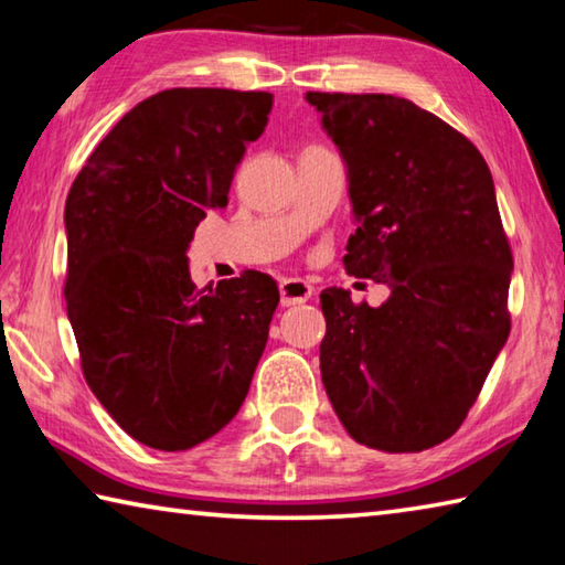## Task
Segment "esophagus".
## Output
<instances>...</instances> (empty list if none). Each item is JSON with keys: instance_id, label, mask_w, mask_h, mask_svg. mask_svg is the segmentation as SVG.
<instances>
[{"instance_id": "obj_1", "label": "esophagus", "mask_w": 565, "mask_h": 565, "mask_svg": "<svg viewBox=\"0 0 565 565\" xmlns=\"http://www.w3.org/2000/svg\"><path fill=\"white\" fill-rule=\"evenodd\" d=\"M279 294H281L284 306H299V303H306L311 299L313 286L301 281V279H284L279 284Z\"/></svg>"}]
</instances>
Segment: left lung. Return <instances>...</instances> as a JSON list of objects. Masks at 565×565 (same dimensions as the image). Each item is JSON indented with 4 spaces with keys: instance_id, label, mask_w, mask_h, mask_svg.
<instances>
[{
    "instance_id": "8db88e82",
    "label": "left lung",
    "mask_w": 565,
    "mask_h": 565,
    "mask_svg": "<svg viewBox=\"0 0 565 565\" xmlns=\"http://www.w3.org/2000/svg\"><path fill=\"white\" fill-rule=\"evenodd\" d=\"M349 169L343 266L374 309L323 289L321 381L353 441L414 454L463 424L511 331L513 256L491 169L461 131L394 94L309 92Z\"/></svg>"
}]
</instances>
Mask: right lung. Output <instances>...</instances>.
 Here are the masks:
<instances>
[{"label": "right lung", "instance_id": "add662e5", "mask_svg": "<svg viewBox=\"0 0 565 565\" xmlns=\"http://www.w3.org/2000/svg\"><path fill=\"white\" fill-rule=\"evenodd\" d=\"M271 104L269 92H159L124 114L66 196L64 299L84 379L149 448L186 451L222 431L269 339L271 276L196 289L186 248L209 209L226 206Z\"/></svg>", "mask_w": 565, "mask_h": 565}]
</instances>
